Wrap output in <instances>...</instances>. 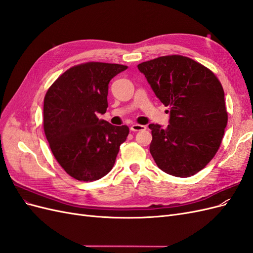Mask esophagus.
I'll list each match as a JSON object with an SVG mask.
<instances>
[{
  "label": "esophagus",
  "instance_id": "1",
  "mask_svg": "<svg viewBox=\"0 0 253 253\" xmlns=\"http://www.w3.org/2000/svg\"><path fill=\"white\" fill-rule=\"evenodd\" d=\"M147 128V126H142V125H138V124H134L131 126V129L133 132H138V131H143V129Z\"/></svg>",
  "mask_w": 253,
  "mask_h": 253
}]
</instances>
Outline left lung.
Wrapping results in <instances>:
<instances>
[{
	"instance_id": "obj_1",
	"label": "left lung",
	"mask_w": 253,
	"mask_h": 253,
	"mask_svg": "<svg viewBox=\"0 0 253 253\" xmlns=\"http://www.w3.org/2000/svg\"><path fill=\"white\" fill-rule=\"evenodd\" d=\"M159 100L170 108V125L152 124L150 153L157 167L190 177L216 154L228 122L224 88L208 67L180 55L138 64Z\"/></svg>"
}]
</instances>
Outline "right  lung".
Wrapping results in <instances>:
<instances>
[{"instance_id": "1", "label": "right lung", "mask_w": 253, "mask_h": 253, "mask_svg": "<svg viewBox=\"0 0 253 253\" xmlns=\"http://www.w3.org/2000/svg\"><path fill=\"white\" fill-rule=\"evenodd\" d=\"M126 65L86 62L59 76L44 97L43 127L53 156L64 171L80 181L108 174L129 133L99 120L108 109L109 83Z\"/></svg>"}]
</instances>
